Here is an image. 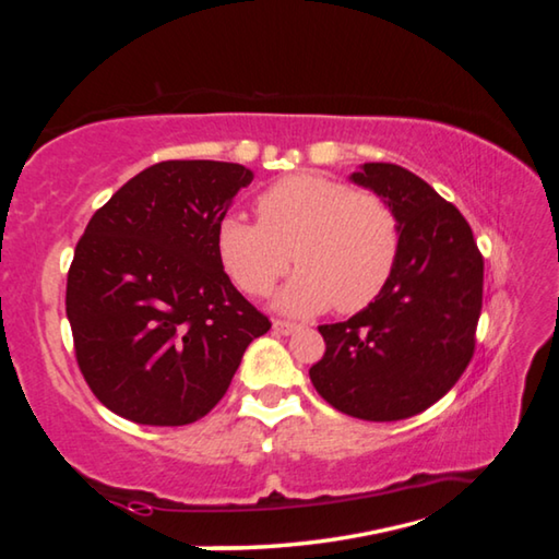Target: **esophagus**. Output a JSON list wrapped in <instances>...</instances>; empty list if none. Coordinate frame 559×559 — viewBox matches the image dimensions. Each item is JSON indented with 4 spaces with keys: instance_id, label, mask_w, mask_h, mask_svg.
<instances>
[{
    "instance_id": "esophagus-1",
    "label": "esophagus",
    "mask_w": 559,
    "mask_h": 559,
    "mask_svg": "<svg viewBox=\"0 0 559 559\" xmlns=\"http://www.w3.org/2000/svg\"><path fill=\"white\" fill-rule=\"evenodd\" d=\"M300 325L298 323H290V320H273V330H276L278 335H290L296 333Z\"/></svg>"
}]
</instances>
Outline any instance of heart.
Instances as JSON below:
<instances>
[{"label":"heart","mask_w":559,"mask_h":559,"mask_svg":"<svg viewBox=\"0 0 559 559\" xmlns=\"http://www.w3.org/2000/svg\"><path fill=\"white\" fill-rule=\"evenodd\" d=\"M259 222L224 216L216 253L249 296H269L296 261L278 306L357 313L380 298L402 249L400 214L382 194L313 173L283 177L257 200Z\"/></svg>","instance_id":"obj_1"}]
</instances>
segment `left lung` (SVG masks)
<instances>
[{
	"mask_svg": "<svg viewBox=\"0 0 559 559\" xmlns=\"http://www.w3.org/2000/svg\"><path fill=\"white\" fill-rule=\"evenodd\" d=\"M349 179L392 202L402 249L372 306L318 328L325 355L310 367V382L347 416L400 421L439 402L468 367L484 257L463 214L409 169L365 163Z\"/></svg>",
	"mask_w": 559,
	"mask_h": 559,
	"instance_id": "obj_1",
	"label": "left lung"
}]
</instances>
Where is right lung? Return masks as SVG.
<instances>
[{"label":"right lung","instance_id":"right-lung-1","mask_svg":"<svg viewBox=\"0 0 559 559\" xmlns=\"http://www.w3.org/2000/svg\"><path fill=\"white\" fill-rule=\"evenodd\" d=\"M253 173L167 159L93 214L66 283L75 359L91 392L122 419L185 427L229 390L269 318L224 273L216 226Z\"/></svg>","mask_w":559,"mask_h":559}]
</instances>
